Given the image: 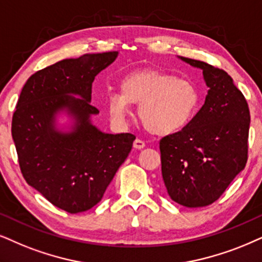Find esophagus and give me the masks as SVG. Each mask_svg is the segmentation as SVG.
Returning <instances> with one entry per match:
<instances>
[{
	"mask_svg": "<svg viewBox=\"0 0 262 262\" xmlns=\"http://www.w3.org/2000/svg\"><path fill=\"white\" fill-rule=\"evenodd\" d=\"M133 146L134 148H137V150H141V148L145 147V141L140 140V139H135L133 142Z\"/></svg>",
	"mask_w": 262,
	"mask_h": 262,
	"instance_id": "1",
	"label": "esophagus"
}]
</instances>
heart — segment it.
Segmentation results:
<instances>
[{"label": "heart", "mask_w": 262, "mask_h": 262, "mask_svg": "<svg viewBox=\"0 0 262 262\" xmlns=\"http://www.w3.org/2000/svg\"><path fill=\"white\" fill-rule=\"evenodd\" d=\"M132 104L139 105V117L155 135H169L186 128L197 114L200 92L187 78L157 70L134 71L121 82V91L107 98V108L116 123H123Z\"/></svg>", "instance_id": "1"}]
</instances>
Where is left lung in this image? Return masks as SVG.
Returning <instances> with one entry per match:
<instances>
[{
  "label": "left lung",
  "mask_w": 262,
  "mask_h": 262,
  "mask_svg": "<svg viewBox=\"0 0 262 262\" xmlns=\"http://www.w3.org/2000/svg\"><path fill=\"white\" fill-rule=\"evenodd\" d=\"M181 60L203 70L209 91L186 128L161 139L162 177L171 200L200 208L216 201L246 167L250 112L227 72L194 59Z\"/></svg>",
  "instance_id": "left-lung-1"
}]
</instances>
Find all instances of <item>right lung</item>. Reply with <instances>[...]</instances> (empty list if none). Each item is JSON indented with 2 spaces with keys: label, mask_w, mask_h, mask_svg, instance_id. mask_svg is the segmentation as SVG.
<instances>
[{
  "label": "right lung",
  "mask_w": 262,
  "mask_h": 262,
  "mask_svg": "<svg viewBox=\"0 0 262 262\" xmlns=\"http://www.w3.org/2000/svg\"><path fill=\"white\" fill-rule=\"evenodd\" d=\"M117 55L84 54L35 72L23 87L13 114L12 137L23 177L53 205L70 214L89 210L101 201L135 140L130 133L106 134L91 123V116L99 114L91 104L92 83ZM60 111L75 120L68 134L55 127Z\"/></svg>",
  "instance_id": "obj_1"
}]
</instances>
